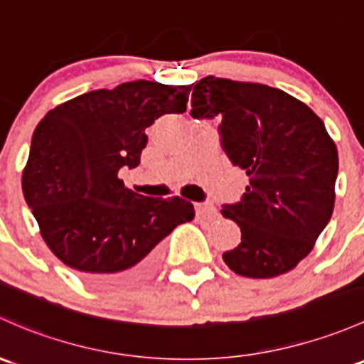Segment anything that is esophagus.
Here are the masks:
<instances>
[{"label":"esophagus","mask_w":364,"mask_h":364,"mask_svg":"<svg viewBox=\"0 0 364 364\" xmlns=\"http://www.w3.org/2000/svg\"><path fill=\"white\" fill-rule=\"evenodd\" d=\"M198 213L202 214V216H208V218H218V209L216 205L211 204V202H202V204L197 205Z\"/></svg>","instance_id":"1"}]
</instances>
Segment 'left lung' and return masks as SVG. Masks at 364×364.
Instances as JSON below:
<instances>
[{
	"mask_svg": "<svg viewBox=\"0 0 364 364\" xmlns=\"http://www.w3.org/2000/svg\"><path fill=\"white\" fill-rule=\"evenodd\" d=\"M192 114H220L223 150L250 178L242 200L221 209L242 232L225 263L251 279L293 270L335 205L338 151L323 120L284 90L213 75L193 87Z\"/></svg>",
	"mask_w": 364,
	"mask_h": 364,
	"instance_id": "8db88e82",
	"label": "left lung"
}]
</instances>
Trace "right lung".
Wrapping results in <instances>:
<instances>
[{"label": "right lung", "instance_id": "1", "mask_svg": "<svg viewBox=\"0 0 364 364\" xmlns=\"http://www.w3.org/2000/svg\"><path fill=\"white\" fill-rule=\"evenodd\" d=\"M190 90L136 80L73 97L38 124L22 192L50 251L90 284L120 288L150 275L160 240L193 220L192 202L143 197L118 176L139 166L144 129L185 112Z\"/></svg>", "mask_w": 364, "mask_h": 364}]
</instances>
